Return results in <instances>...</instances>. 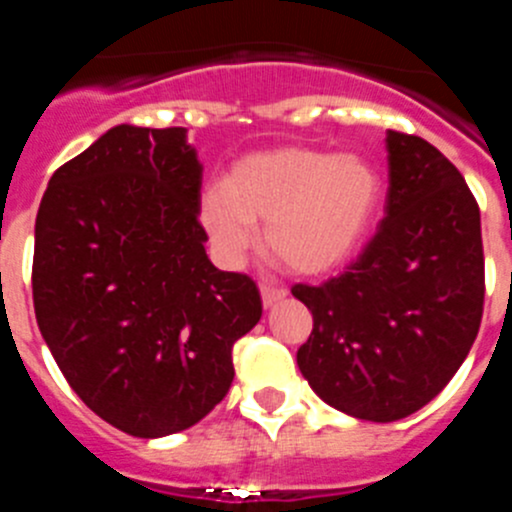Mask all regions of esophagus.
<instances>
[{"label": "esophagus", "instance_id": "obj_1", "mask_svg": "<svg viewBox=\"0 0 512 512\" xmlns=\"http://www.w3.org/2000/svg\"><path fill=\"white\" fill-rule=\"evenodd\" d=\"M282 300H287V289L269 287V284H264V287H261V302H264L266 310L274 305H279Z\"/></svg>", "mask_w": 512, "mask_h": 512}]
</instances>
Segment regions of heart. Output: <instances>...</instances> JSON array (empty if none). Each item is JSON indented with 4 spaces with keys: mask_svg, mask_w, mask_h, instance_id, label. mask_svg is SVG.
I'll use <instances>...</instances> for the list:
<instances>
[{
    "mask_svg": "<svg viewBox=\"0 0 512 512\" xmlns=\"http://www.w3.org/2000/svg\"><path fill=\"white\" fill-rule=\"evenodd\" d=\"M382 176L359 153L279 146L238 158L200 220L225 266H238L266 225V246L300 277H323L354 259L377 220Z\"/></svg>",
    "mask_w": 512,
    "mask_h": 512,
    "instance_id": "1",
    "label": "heart"
}]
</instances>
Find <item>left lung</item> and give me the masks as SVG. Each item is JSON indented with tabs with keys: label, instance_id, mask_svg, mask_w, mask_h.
Wrapping results in <instances>:
<instances>
[{
	"label": "left lung",
	"instance_id": "8db88e82",
	"mask_svg": "<svg viewBox=\"0 0 512 512\" xmlns=\"http://www.w3.org/2000/svg\"><path fill=\"white\" fill-rule=\"evenodd\" d=\"M387 215L341 277L295 284L312 312L297 366L351 418L390 423L449 384L485 305L479 207L449 158L418 135L387 133Z\"/></svg>",
	"mask_w": 512,
	"mask_h": 512
}]
</instances>
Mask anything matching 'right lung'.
I'll use <instances>...</instances> for the list:
<instances>
[{"label":"right lung","instance_id":"1","mask_svg":"<svg viewBox=\"0 0 512 512\" xmlns=\"http://www.w3.org/2000/svg\"><path fill=\"white\" fill-rule=\"evenodd\" d=\"M187 128L115 125L51 176L35 217L43 341L89 410L138 438L200 423L261 320L246 274L207 259Z\"/></svg>","mask_w":512,"mask_h":512}]
</instances>
